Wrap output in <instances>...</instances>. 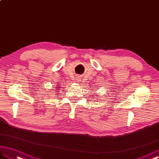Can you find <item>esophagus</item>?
<instances>
[{
	"label": "esophagus",
	"instance_id": "esophagus-1",
	"mask_svg": "<svg viewBox=\"0 0 159 159\" xmlns=\"http://www.w3.org/2000/svg\"><path fill=\"white\" fill-rule=\"evenodd\" d=\"M77 80H78V79H77Z\"/></svg>",
	"mask_w": 159,
	"mask_h": 159
}]
</instances>
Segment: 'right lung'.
Returning <instances> with one entry per match:
<instances>
[{
  "label": "right lung",
  "instance_id": "add662e5",
  "mask_svg": "<svg viewBox=\"0 0 159 159\" xmlns=\"http://www.w3.org/2000/svg\"><path fill=\"white\" fill-rule=\"evenodd\" d=\"M58 88H61V87H58Z\"/></svg>",
  "mask_w": 159,
  "mask_h": 159
}]
</instances>
